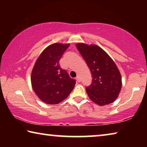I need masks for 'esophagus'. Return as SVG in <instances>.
Masks as SVG:
<instances>
[{
	"label": "esophagus",
	"instance_id": "34e87169",
	"mask_svg": "<svg viewBox=\"0 0 147 147\" xmlns=\"http://www.w3.org/2000/svg\"><path fill=\"white\" fill-rule=\"evenodd\" d=\"M76 80H77V82H80V77L78 76H77L76 77Z\"/></svg>",
	"mask_w": 147,
	"mask_h": 147
}]
</instances>
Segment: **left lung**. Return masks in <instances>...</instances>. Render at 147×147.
<instances>
[{
	"label": "left lung",
	"instance_id": "left-lung-1",
	"mask_svg": "<svg viewBox=\"0 0 147 147\" xmlns=\"http://www.w3.org/2000/svg\"><path fill=\"white\" fill-rule=\"evenodd\" d=\"M76 48L85 59L92 75V83L86 90L91 100L99 106L113 102L122 87V77L115 62L96 45L78 43Z\"/></svg>",
	"mask_w": 147,
	"mask_h": 147
}]
</instances>
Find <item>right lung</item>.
Listing matches in <instances>:
<instances>
[{"mask_svg": "<svg viewBox=\"0 0 147 147\" xmlns=\"http://www.w3.org/2000/svg\"><path fill=\"white\" fill-rule=\"evenodd\" d=\"M70 44L55 43L43 50L37 59L31 74V84L41 100L57 104L65 100L73 91L75 80L62 69L59 61Z\"/></svg>", "mask_w": 147, "mask_h": 147, "instance_id": "obj_1", "label": "right lung"}]
</instances>
